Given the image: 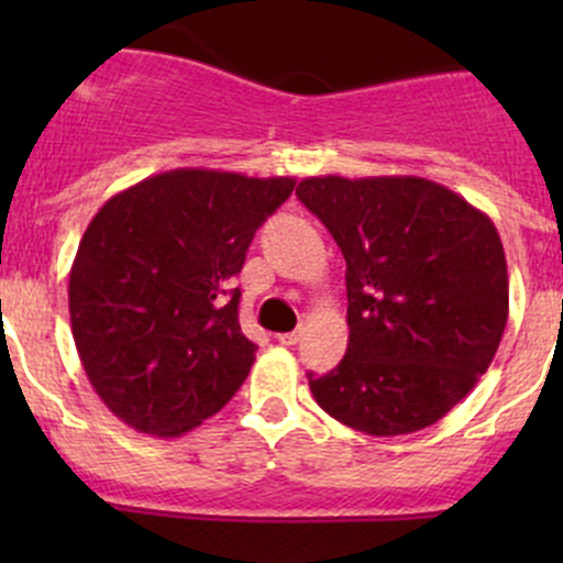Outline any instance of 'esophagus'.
<instances>
[{
  "instance_id": "34e87169",
  "label": "esophagus",
  "mask_w": 563,
  "mask_h": 563,
  "mask_svg": "<svg viewBox=\"0 0 563 563\" xmlns=\"http://www.w3.org/2000/svg\"><path fill=\"white\" fill-rule=\"evenodd\" d=\"M299 340H302V332H283V334H277V343L280 345H297Z\"/></svg>"
}]
</instances>
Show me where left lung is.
Segmentation results:
<instances>
[{"mask_svg": "<svg viewBox=\"0 0 563 563\" xmlns=\"http://www.w3.org/2000/svg\"><path fill=\"white\" fill-rule=\"evenodd\" d=\"M297 196L345 258L349 349L316 402L360 433L430 428L490 367L509 316L496 225L422 176H308Z\"/></svg>", "mask_w": 563, "mask_h": 563, "instance_id": "8db88e82", "label": "left lung"}]
</instances>
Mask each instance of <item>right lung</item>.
<instances>
[{"instance_id": "right-lung-1", "label": "right lung", "mask_w": 563, "mask_h": 563, "mask_svg": "<svg viewBox=\"0 0 563 563\" xmlns=\"http://www.w3.org/2000/svg\"><path fill=\"white\" fill-rule=\"evenodd\" d=\"M294 185V176L174 168L98 209L67 302L84 371L113 417L179 439L242 387L255 343L242 334L231 277Z\"/></svg>"}]
</instances>
